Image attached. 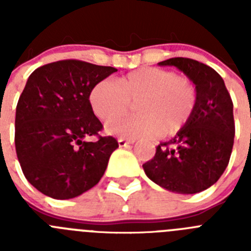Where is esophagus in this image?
I'll use <instances>...</instances> for the list:
<instances>
[{
  "label": "esophagus",
  "instance_id": "obj_1",
  "mask_svg": "<svg viewBox=\"0 0 251 251\" xmlns=\"http://www.w3.org/2000/svg\"><path fill=\"white\" fill-rule=\"evenodd\" d=\"M132 143H134V141H129V139H124V138H119L118 139L119 147H126V146L132 145Z\"/></svg>",
  "mask_w": 251,
  "mask_h": 251
}]
</instances>
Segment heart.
Instances as JSON below:
<instances>
[{"label": "heart", "instance_id": "obj_1", "mask_svg": "<svg viewBox=\"0 0 251 251\" xmlns=\"http://www.w3.org/2000/svg\"><path fill=\"white\" fill-rule=\"evenodd\" d=\"M139 117H118L129 101ZM93 112L106 122L105 129L123 138H154L179 132L191 119L197 105V90L185 76L161 68H141L128 73L117 83L105 79L95 84L89 94ZM116 118L114 119V117Z\"/></svg>", "mask_w": 251, "mask_h": 251}]
</instances>
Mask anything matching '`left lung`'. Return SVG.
Wrapping results in <instances>:
<instances>
[{
    "instance_id": "left-lung-1",
    "label": "left lung",
    "mask_w": 251,
    "mask_h": 251,
    "mask_svg": "<svg viewBox=\"0 0 251 251\" xmlns=\"http://www.w3.org/2000/svg\"><path fill=\"white\" fill-rule=\"evenodd\" d=\"M158 65L176 66L195 84L197 105L185 127L157 146L143 170L167 191L197 194L214 185L229 165L235 136L232 100L219 73L200 61L172 57Z\"/></svg>"
}]
</instances>
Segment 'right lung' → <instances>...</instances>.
<instances>
[{"mask_svg":"<svg viewBox=\"0 0 251 251\" xmlns=\"http://www.w3.org/2000/svg\"><path fill=\"white\" fill-rule=\"evenodd\" d=\"M117 72L80 60L40 66L20 95L15 146L26 179L56 200L74 199L103 177L118 142L100 137L89 94L95 84ZM98 135L89 142L87 138Z\"/></svg>","mask_w":251,"mask_h":251,"instance_id":"1","label":"right lung"}]
</instances>
